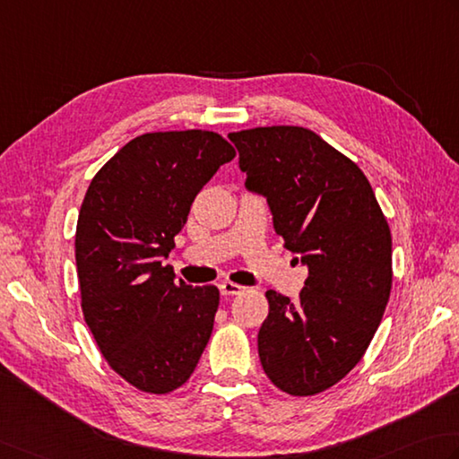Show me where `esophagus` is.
<instances>
[{"label":"esophagus","instance_id":"1","mask_svg":"<svg viewBox=\"0 0 459 459\" xmlns=\"http://www.w3.org/2000/svg\"><path fill=\"white\" fill-rule=\"evenodd\" d=\"M219 290H221L222 296H237V294L242 292V286H238V284H235V282L224 281V282L219 284Z\"/></svg>","mask_w":459,"mask_h":459}]
</instances>
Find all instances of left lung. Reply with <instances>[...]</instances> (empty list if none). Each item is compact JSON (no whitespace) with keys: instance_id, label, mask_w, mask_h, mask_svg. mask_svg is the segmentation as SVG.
Masks as SVG:
<instances>
[{"instance_id":"obj_1","label":"left lung","mask_w":459,"mask_h":459,"mask_svg":"<svg viewBox=\"0 0 459 459\" xmlns=\"http://www.w3.org/2000/svg\"><path fill=\"white\" fill-rule=\"evenodd\" d=\"M247 188L266 196L274 230L308 266L299 302L266 292L258 356L290 396H314L362 360L392 290V235L354 160L290 125L230 133Z\"/></svg>"}]
</instances>
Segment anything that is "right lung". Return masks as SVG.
Returning <instances> with one entry per match:
<instances>
[{
  "label": "right lung",
  "instance_id": "1",
  "mask_svg": "<svg viewBox=\"0 0 459 459\" xmlns=\"http://www.w3.org/2000/svg\"><path fill=\"white\" fill-rule=\"evenodd\" d=\"M235 155L212 131L145 133L85 193L75 232L81 308L105 360L141 392L181 388L211 338L219 289L175 282L163 260L195 196Z\"/></svg>",
  "mask_w": 459,
  "mask_h": 459
}]
</instances>
